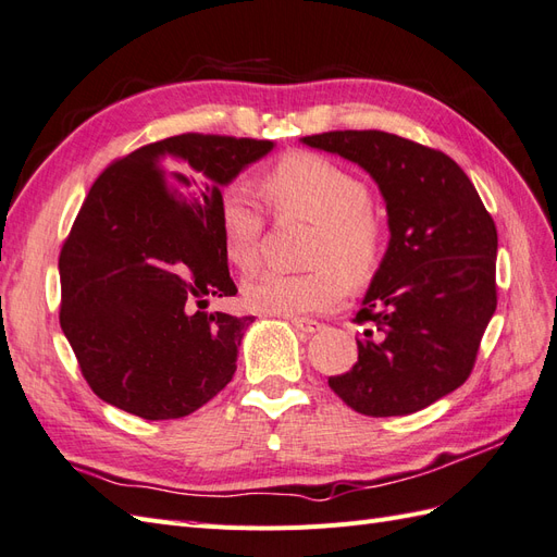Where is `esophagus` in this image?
I'll return each instance as SVG.
<instances>
[{
	"label": "esophagus",
	"mask_w": 557,
	"mask_h": 557,
	"mask_svg": "<svg viewBox=\"0 0 557 557\" xmlns=\"http://www.w3.org/2000/svg\"><path fill=\"white\" fill-rule=\"evenodd\" d=\"M289 322H292L294 330L304 332V334H315V332L320 330V326H322L320 322H315V320H306V318H292Z\"/></svg>",
	"instance_id": "obj_1"
}]
</instances>
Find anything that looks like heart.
Masks as SVG:
<instances>
[{
  "label": "heart",
  "instance_id": "1",
  "mask_svg": "<svg viewBox=\"0 0 557 557\" xmlns=\"http://www.w3.org/2000/svg\"><path fill=\"white\" fill-rule=\"evenodd\" d=\"M261 193L282 216L318 225L312 242L310 275L265 273L245 284L242 301L259 315L304 318L334 308L346 294V282H364L379 261L381 231L369 213L367 185L341 164L312 152H292L261 176ZM225 261L239 273L259 263L263 219L249 197L231 190L216 211Z\"/></svg>",
  "mask_w": 557,
  "mask_h": 557
}]
</instances>
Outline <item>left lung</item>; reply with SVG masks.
<instances>
[{"mask_svg": "<svg viewBox=\"0 0 557 557\" xmlns=\"http://www.w3.org/2000/svg\"><path fill=\"white\" fill-rule=\"evenodd\" d=\"M301 143L364 169L388 213V249L355 318L374 326L330 386L364 417L414 414L473 369L496 310V225L445 152L376 129Z\"/></svg>", "mask_w": 557, "mask_h": 557, "instance_id": "1", "label": "left lung"}]
</instances>
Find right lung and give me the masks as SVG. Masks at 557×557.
<instances>
[{"label": "right lung", "mask_w": 557, "mask_h": 557, "mask_svg": "<svg viewBox=\"0 0 557 557\" xmlns=\"http://www.w3.org/2000/svg\"><path fill=\"white\" fill-rule=\"evenodd\" d=\"M273 140L181 134L96 178L65 239L61 326L103 403L146 421L193 414L237 369L253 318L207 312L235 296L221 251V190Z\"/></svg>", "instance_id": "add662e5"}]
</instances>
